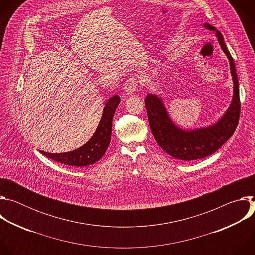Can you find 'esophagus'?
Returning a JSON list of instances; mask_svg holds the SVG:
<instances>
[{"instance_id": "1", "label": "esophagus", "mask_w": 255, "mask_h": 255, "mask_svg": "<svg viewBox=\"0 0 255 255\" xmlns=\"http://www.w3.org/2000/svg\"><path fill=\"white\" fill-rule=\"evenodd\" d=\"M138 86V81L134 78H129L126 80L125 84H124V91L127 95H132Z\"/></svg>"}]
</instances>
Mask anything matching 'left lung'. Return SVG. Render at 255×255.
<instances>
[{"label": "left lung", "instance_id": "left-lung-1", "mask_svg": "<svg viewBox=\"0 0 255 255\" xmlns=\"http://www.w3.org/2000/svg\"><path fill=\"white\" fill-rule=\"evenodd\" d=\"M204 27L216 31L218 41L230 61L234 95L224 116L216 124L207 128L186 131L172 123L159 97L148 94L145 98L149 126L157 144L167 154L179 160H196L213 154L233 135L240 117L239 84L233 57L225 44L221 32L208 23H205Z\"/></svg>", "mask_w": 255, "mask_h": 255}]
</instances>
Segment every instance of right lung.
<instances>
[{
    "mask_svg": "<svg viewBox=\"0 0 255 255\" xmlns=\"http://www.w3.org/2000/svg\"><path fill=\"white\" fill-rule=\"evenodd\" d=\"M119 103V96H114L107 102L104 108L102 119L96 132L82 147L64 153H49L45 151L40 152L48 158L66 165L86 166L97 162L103 157L109 144H110L112 121Z\"/></svg>",
    "mask_w": 255,
    "mask_h": 255,
    "instance_id": "add662e5",
    "label": "right lung"
}]
</instances>
